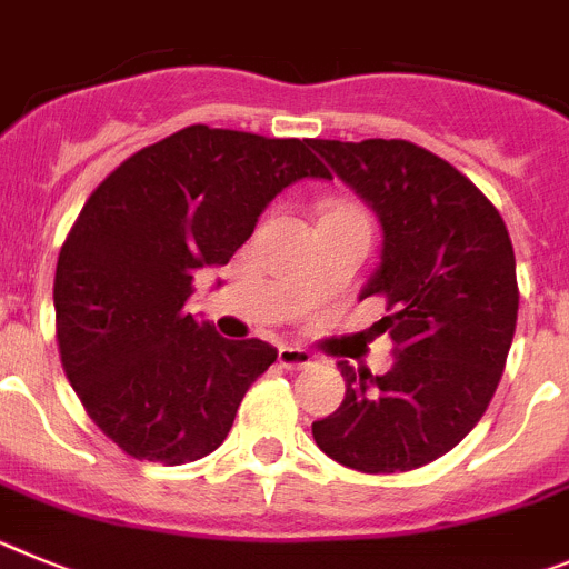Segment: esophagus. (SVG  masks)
<instances>
[{
	"label": "esophagus",
	"mask_w": 569,
	"mask_h": 569,
	"mask_svg": "<svg viewBox=\"0 0 569 569\" xmlns=\"http://www.w3.org/2000/svg\"><path fill=\"white\" fill-rule=\"evenodd\" d=\"M278 360L283 368H309L315 362V357H311V351H306L300 346H280Z\"/></svg>",
	"instance_id": "34e87169"
}]
</instances>
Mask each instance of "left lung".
Wrapping results in <instances>:
<instances>
[{
    "mask_svg": "<svg viewBox=\"0 0 569 569\" xmlns=\"http://www.w3.org/2000/svg\"><path fill=\"white\" fill-rule=\"evenodd\" d=\"M380 223V263L360 300L386 297L382 377L340 362L346 399L311 425L335 462L362 473L428 465L470 433L508 360L519 311L513 243L493 203L411 141H309Z\"/></svg>",
    "mask_w": 569,
    "mask_h": 569,
    "instance_id": "1",
    "label": "left lung"
}]
</instances>
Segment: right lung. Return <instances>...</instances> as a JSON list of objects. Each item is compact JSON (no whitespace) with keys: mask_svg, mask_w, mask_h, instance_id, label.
<instances>
[{"mask_svg":"<svg viewBox=\"0 0 569 569\" xmlns=\"http://www.w3.org/2000/svg\"><path fill=\"white\" fill-rule=\"evenodd\" d=\"M329 170L300 138L192 124L138 150L87 198L53 283L61 366L87 413L130 457L196 462L227 439L278 348L227 340L189 315L263 209Z\"/></svg>","mask_w":569,"mask_h":569,"instance_id":"right-lung-1","label":"right lung"}]
</instances>
